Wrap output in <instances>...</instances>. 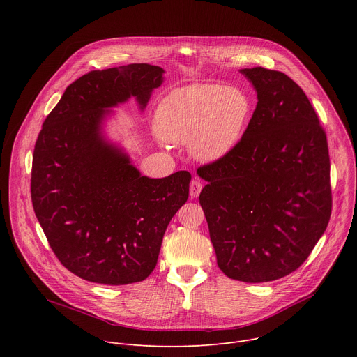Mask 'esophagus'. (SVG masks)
I'll list each match as a JSON object with an SVG mask.
<instances>
[{
  "instance_id": "34e87169",
  "label": "esophagus",
  "mask_w": 357,
  "mask_h": 357,
  "mask_svg": "<svg viewBox=\"0 0 357 357\" xmlns=\"http://www.w3.org/2000/svg\"><path fill=\"white\" fill-rule=\"evenodd\" d=\"M189 190H190V196H192V197L199 196V193H200V190H202V182L197 181V179H193V181L190 182Z\"/></svg>"
}]
</instances>
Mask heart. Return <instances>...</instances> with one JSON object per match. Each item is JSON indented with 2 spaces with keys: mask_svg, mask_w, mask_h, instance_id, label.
Segmentation results:
<instances>
[{
  "mask_svg": "<svg viewBox=\"0 0 357 357\" xmlns=\"http://www.w3.org/2000/svg\"><path fill=\"white\" fill-rule=\"evenodd\" d=\"M251 110V98L240 87L190 84L161 101L155 128L165 141L189 142L196 160L215 162L237 146Z\"/></svg>",
  "mask_w": 357,
  "mask_h": 357,
  "instance_id": "heart-1",
  "label": "heart"
}]
</instances>
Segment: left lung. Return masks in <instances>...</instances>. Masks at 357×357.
I'll use <instances>...</instances> for the list:
<instances>
[{
    "label": "left lung",
    "instance_id": "obj_1",
    "mask_svg": "<svg viewBox=\"0 0 357 357\" xmlns=\"http://www.w3.org/2000/svg\"><path fill=\"white\" fill-rule=\"evenodd\" d=\"M257 106L237 146L197 168L219 268L231 280L268 282L308 259L332 212L328 141L303 90L287 75L243 69Z\"/></svg>",
    "mask_w": 357,
    "mask_h": 357
}]
</instances>
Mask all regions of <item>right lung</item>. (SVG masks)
Returning a JSON list of instances; mask_svg holds the SVG:
<instances>
[{
	"label": "right lung",
	"instance_id": "add662e5",
	"mask_svg": "<svg viewBox=\"0 0 357 357\" xmlns=\"http://www.w3.org/2000/svg\"><path fill=\"white\" fill-rule=\"evenodd\" d=\"M162 73L160 66L132 63L80 76L47 114L35 142V215L62 266L86 281L145 280L157 266L171 219L188 200V171L141 176L100 132L107 107L134 96L144 109Z\"/></svg>",
	"mask_w": 357,
	"mask_h": 357
}]
</instances>
